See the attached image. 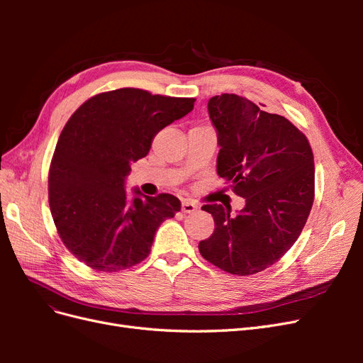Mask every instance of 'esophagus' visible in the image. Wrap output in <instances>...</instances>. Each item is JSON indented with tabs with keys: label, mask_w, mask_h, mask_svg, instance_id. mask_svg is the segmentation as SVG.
Here are the masks:
<instances>
[{
	"label": "esophagus",
	"mask_w": 363,
	"mask_h": 363,
	"mask_svg": "<svg viewBox=\"0 0 363 363\" xmlns=\"http://www.w3.org/2000/svg\"><path fill=\"white\" fill-rule=\"evenodd\" d=\"M196 208H199V204H195L194 201H191V200H184L183 203H182V211L184 212V213H194Z\"/></svg>",
	"instance_id": "obj_1"
}]
</instances>
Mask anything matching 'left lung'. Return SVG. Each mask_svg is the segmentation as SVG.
I'll return each instance as SVG.
<instances>
[{"mask_svg":"<svg viewBox=\"0 0 363 363\" xmlns=\"http://www.w3.org/2000/svg\"><path fill=\"white\" fill-rule=\"evenodd\" d=\"M207 108L218 133L216 172L245 207L232 216L230 207L204 204L215 232L199 250L219 269L251 276L274 265L298 239L315 196L313 152L291 121L244 96L216 95Z\"/></svg>","mask_w":363,"mask_h":363,"instance_id":"obj_1","label":"left lung"}]
</instances>
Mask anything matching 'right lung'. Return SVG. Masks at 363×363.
Masks as SVG:
<instances>
[{
    "label": "right lung",
    "mask_w": 363,
    "mask_h": 363,
    "mask_svg": "<svg viewBox=\"0 0 363 363\" xmlns=\"http://www.w3.org/2000/svg\"><path fill=\"white\" fill-rule=\"evenodd\" d=\"M195 98L123 87L83 103L62 130L48 174L57 233L87 267L116 272L148 257L157 228L180 211L171 194L128 201L131 163L145 157L162 128L188 115Z\"/></svg>",
    "instance_id": "add662e5"
}]
</instances>
